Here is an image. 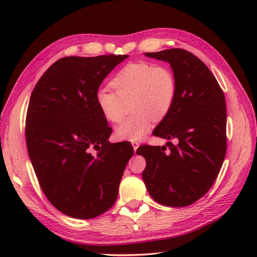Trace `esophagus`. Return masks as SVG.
<instances>
[{"mask_svg": "<svg viewBox=\"0 0 257 257\" xmlns=\"http://www.w3.org/2000/svg\"><path fill=\"white\" fill-rule=\"evenodd\" d=\"M132 145H133V148H134L135 152H136V151H137V149H138V147L140 146V144L138 143V141H133V143H132Z\"/></svg>", "mask_w": 257, "mask_h": 257, "instance_id": "34e87169", "label": "esophagus"}]
</instances>
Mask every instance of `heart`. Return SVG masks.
<instances>
[{"label": "heart", "mask_w": 257, "mask_h": 257, "mask_svg": "<svg viewBox=\"0 0 257 257\" xmlns=\"http://www.w3.org/2000/svg\"><path fill=\"white\" fill-rule=\"evenodd\" d=\"M111 85L96 92V103L102 116L110 122L121 121L124 102L132 99L135 112L116 129L119 139L140 140L149 132L152 122L170 112L177 97V80L172 70L149 62L127 64L114 75Z\"/></svg>", "instance_id": "b5f03b06"}]
</instances>
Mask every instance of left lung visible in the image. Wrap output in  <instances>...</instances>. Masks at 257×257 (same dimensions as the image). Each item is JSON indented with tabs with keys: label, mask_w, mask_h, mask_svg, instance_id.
Masks as SVG:
<instances>
[{
	"label": "left lung",
	"mask_w": 257,
	"mask_h": 257,
	"mask_svg": "<svg viewBox=\"0 0 257 257\" xmlns=\"http://www.w3.org/2000/svg\"><path fill=\"white\" fill-rule=\"evenodd\" d=\"M145 55L168 62L173 70L176 101L154 135L177 144L139 147L137 154L147 162L143 179L158 203L188 206L210 190L224 161L225 97L214 75L192 53L171 48Z\"/></svg>",
	"instance_id": "8db88e82"
}]
</instances>
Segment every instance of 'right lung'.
I'll return each instance as SVG.
<instances>
[{
  "mask_svg": "<svg viewBox=\"0 0 257 257\" xmlns=\"http://www.w3.org/2000/svg\"><path fill=\"white\" fill-rule=\"evenodd\" d=\"M128 55L63 57L43 74L26 113L29 156L47 200L64 214L92 219L117 200L133 146L110 144L96 103L107 75Z\"/></svg>",
  "mask_w": 257,
  "mask_h": 257,
  "instance_id": "1",
  "label": "right lung"
}]
</instances>
